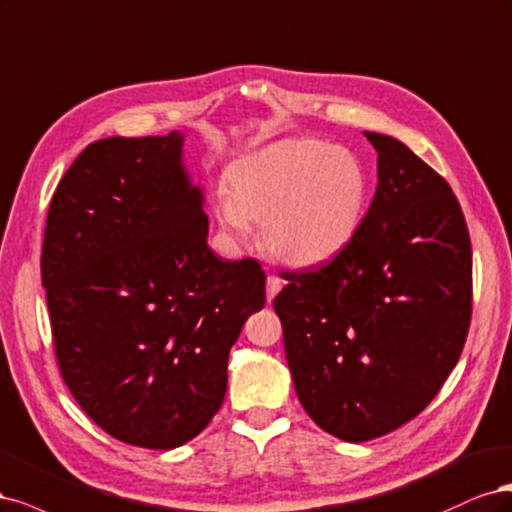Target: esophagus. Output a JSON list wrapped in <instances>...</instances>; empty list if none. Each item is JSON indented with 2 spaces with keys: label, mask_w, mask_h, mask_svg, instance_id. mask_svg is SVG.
I'll return each mask as SVG.
<instances>
[{
  "label": "esophagus",
  "mask_w": 512,
  "mask_h": 512,
  "mask_svg": "<svg viewBox=\"0 0 512 512\" xmlns=\"http://www.w3.org/2000/svg\"><path fill=\"white\" fill-rule=\"evenodd\" d=\"M283 289V280H280L278 276L270 274L268 280H266V295H268V302H272L276 298V293Z\"/></svg>",
  "instance_id": "esophagus-1"
}]
</instances>
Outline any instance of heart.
Returning a JSON list of instances; mask_svg holds the SVG:
<instances>
[{
    "instance_id": "b5f03b06",
    "label": "heart",
    "mask_w": 512,
    "mask_h": 512,
    "mask_svg": "<svg viewBox=\"0 0 512 512\" xmlns=\"http://www.w3.org/2000/svg\"><path fill=\"white\" fill-rule=\"evenodd\" d=\"M368 174L351 148L285 138L236 159L217 202L223 234L244 244L261 223V244L295 268L319 266L349 246L364 221Z\"/></svg>"
}]
</instances>
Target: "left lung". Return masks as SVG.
Masks as SVG:
<instances>
[{"mask_svg":"<svg viewBox=\"0 0 512 512\" xmlns=\"http://www.w3.org/2000/svg\"><path fill=\"white\" fill-rule=\"evenodd\" d=\"M378 185L353 242L287 274L274 298L308 417L346 442L398 430L432 402L464 349L470 236L447 180L393 136L364 131Z\"/></svg>","mask_w":512,"mask_h":512,"instance_id":"obj_1","label":"left lung"}]
</instances>
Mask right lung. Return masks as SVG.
<instances>
[{
  "label": "right lung",
  "instance_id": "right-lung-1",
  "mask_svg": "<svg viewBox=\"0 0 512 512\" xmlns=\"http://www.w3.org/2000/svg\"><path fill=\"white\" fill-rule=\"evenodd\" d=\"M185 134L89 144L46 217L42 285L59 370L112 438L170 451L217 415L242 325L266 304L255 259L208 246Z\"/></svg>",
  "mask_w": 512,
  "mask_h": 512
}]
</instances>
